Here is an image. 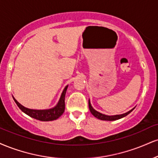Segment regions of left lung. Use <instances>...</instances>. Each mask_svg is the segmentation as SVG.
Instances as JSON below:
<instances>
[{
	"instance_id": "obj_1",
	"label": "left lung",
	"mask_w": 158,
	"mask_h": 158,
	"mask_svg": "<svg viewBox=\"0 0 158 158\" xmlns=\"http://www.w3.org/2000/svg\"><path fill=\"white\" fill-rule=\"evenodd\" d=\"M88 104H89V109H90V113H92V115H94V116L96 118H97L98 119H100V120H103V121H115V120H118V119H120V118H121L125 117L126 115H128V114H130L131 112H132V110L135 109V107H134L133 109L130 110V111L127 112V113L121 114V115H104V114L101 113H99V112L96 111V110H94V108H93L92 106H91L90 99H89Z\"/></svg>"
}]
</instances>
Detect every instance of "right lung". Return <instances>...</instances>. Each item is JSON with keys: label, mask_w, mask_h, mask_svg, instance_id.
I'll list each match as a JSON object with an SVG mask.
<instances>
[{"label": "right lung", "mask_w": 158, "mask_h": 158, "mask_svg": "<svg viewBox=\"0 0 158 158\" xmlns=\"http://www.w3.org/2000/svg\"><path fill=\"white\" fill-rule=\"evenodd\" d=\"M67 85L64 89L62 91V95H61V97L59 100L57 104L54 107L51 108V109L48 110H32V109H28L23 107L22 104H20L19 102L17 101L15 98L13 97V99L15 102V103L17 104V105L18 106V107L24 113H26V115H28V116L33 118L37 119L39 121H54L57 119L59 117H60L62 115V113L64 111V97H65V94L66 90L68 88Z\"/></svg>", "instance_id": "add662e5"}]
</instances>
